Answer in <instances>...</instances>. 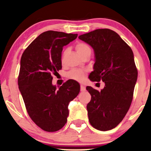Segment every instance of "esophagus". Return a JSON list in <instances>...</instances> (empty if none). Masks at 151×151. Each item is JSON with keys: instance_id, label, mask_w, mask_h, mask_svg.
I'll return each instance as SVG.
<instances>
[{"instance_id": "34e87169", "label": "esophagus", "mask_w": 151, "mask_h": 151, "mask_svg": "<svg viewBox=\"0 0 151 151\" xmlns=\"http://www.w3.org/2000/svg\"><path fill=\"white\" fill-rule=\"evenodd\" d=\"M80 89H81V91H85V90H86V86H84V85H83V84H81V86H80Z\"/></svg>"}]
</instances>
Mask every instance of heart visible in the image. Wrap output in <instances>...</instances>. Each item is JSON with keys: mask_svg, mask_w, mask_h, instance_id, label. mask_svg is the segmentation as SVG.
I'll return each instance as SVG.
<instances>
[{"mask_svg": "<svg viewBox=\"0 0 151 151\" xmlns=\"http://www.w3.org/2000/svg\"><path fill=\"white\" fill-rule=\"evenodd\" d=\"M76 50L79 55L81 57L86 52L91 50L88 45L84 42H78L76 45ZM84 77V72L79 70H72L67 73V78L77 81H81Z\"/></svg>", "mask_w": 151, "mask_h": 151, "instance_id": "b5f03b06", "label": "heart"}]
</instances>
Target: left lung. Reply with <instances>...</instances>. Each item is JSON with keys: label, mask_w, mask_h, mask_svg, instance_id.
<instances>
[{"label": "left lung", "mask_w": 151, "mask_h": 151, "mask_svg": "<svg viewBox=\"0 0 151 151\" xmlns=\"http://www.w3.org/2000/svg\"><path fill=\"white\" fill-rule=\"evenodd\" d=\"M93 48V71L89 78L105 83L99 91L91 86L86 90L91 96L87 106L91 125L99 131L116 127L131 104L138 77L132 50L120 36L110 29H97L79 36Z\"/></svg>", "instance_id": "1"}]
</instances>
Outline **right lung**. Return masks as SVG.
<instances>
[{
    "instance_id": "right-lung-1",
    "label": "right lung",
    "mask_w": 151,
    "mask_h": 151,
    "mask_svg": "<svg viewBox=\"0 0 151 151\" xmlns=\"http://www.w3.org/2000/svg\"><path fill=\"white\" fill-rule=\"evenodd\" d=\"M77 34L49 30L34 40L22 53L18 87L29 116L47 132L61 129L67 123L68 105L79 94L80 85L70 79L57 89L52 74L62 69L63 47Z\"/></svg>"
}]
</instances>
